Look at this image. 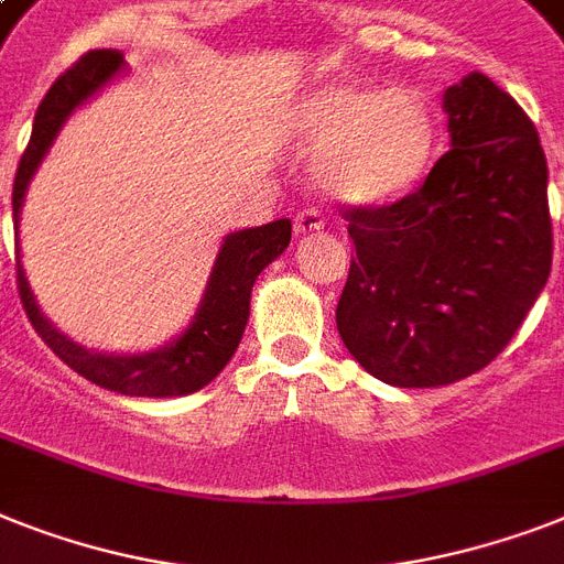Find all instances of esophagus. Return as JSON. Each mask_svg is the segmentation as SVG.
Wrapping results in <instances>:
<instances>
[{"label": "esophagus", "mask_w": 564, "mask_h": 564, "mask_svg": "<svg viewBox=\"0 0 564 564\" xmlns=\"http://www.w3.org/2000/svg\"><path fill=\"white\" fill-rule=\"evenodd\" d=\"M322 228H324V219H322V214H318V210L306 208L295 217V237L315 235V231H322Z\"/></svg>", "instance_id": "1"}]
</instances>
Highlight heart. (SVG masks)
<instances>
[{"instance_id":"heart-1","label":"heart","mask_w":564,"mask_h":564,"mask_svg":"<svg viewBox=\"0 0 564 564\" xmlns=\"http://www.w3.org/2000/svg\"><path fill=\"white\" fill-rule=\"evenodd\" d=\"M290 139L315 159V178L338 205H386L432 167L437 130L423 95L368 77L333 75L295 100Z\"/></svg>"}]
</instances>
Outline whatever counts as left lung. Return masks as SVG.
<instances>
[{"label": "left lung", "mask_w": 564, "mask_h": 564, "mask_svg": "<svg viewBox=\"0 0 564 564\" xmlns=\"http://www.w3.org/2000/svg\"><path fill=\"white\" fill-rule=\"evenodd\" d=\"M452 150L388 208L347 210L354 237L336 324L361 368L437 388L487 368L551 274L547 162L524 109L487 75L443 91Z\"/></svg>", "instance_id": "1"}]
</instances>
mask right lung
<instances>
[{
    "mask_svg": "<svg viewBox=\"0 0 564 564\" xmlns=\"http://www.w3.org/2000/svg\"><path fill=\"white\" fill-rule=\"evenodd\" d=\"M127 72L123 57L118 52H89L80 57L66 75H59L48 95L43 98L34 116L31 141L17 167L13 178V235H17V281H20V297L29 322L40 333L45 345L52 347L68 368L77 370L95 386L107 391L127 393V397H185L205 388L219 370L226 368L242 329L249 324L251 286L258 274L283 254L290 246L292 223L274 219L267 226L242 228L223 237L217 260L210 267L208 283H205L203 301L196 306L194 318L178 336L164 341L155 350L144 354H98L89 347L77 345L75 338L59 333L36 304L31 283L25 278L20 260V214L25 194L34 173L57 141L59 130L77 109L89 104L98 91L107 89L112 80Z\"/></svg>",
    "mask_w": 564,
    "mask_h": 564,
    "instance_id": "1",
    "label": "right lung"
}]
</instances>
